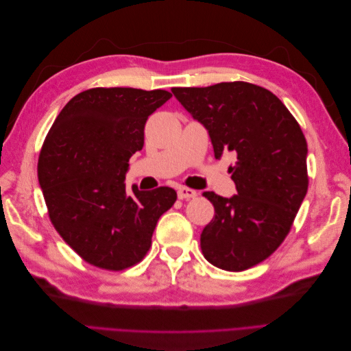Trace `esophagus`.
<instances>
[{
  "instance_id": "1",
  "label": "esophagus",
  "mask_w": 351,
  "mask_h": 351,
  "mask_svg": "<svg viewBox=\"0 0 351 351\" xmlns=\"http://www.w3.org/2000/svg\"><path fill=\"white\" fill-rule=\"evenodd\" d=\"M196 190L192 189H187V187H178L177 189V196L178 199H193L196 197Z\"/></svg>"
}]
</instances>
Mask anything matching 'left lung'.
Segmentation results:
<instances>
[{
  "instance_id": "obj_1",
  "label": "left lung",
  "mask_w": 351,
  "mask_h": 351,
  "mask_svg": "<svg viewBox=\"0 0 351 351\" xmlns=\"http://www.w3.org/2000/svg\"><path fill=\"white\" fill-rule=\"evenodd\" d=\"M184 110L205 127L215 158L230 167L237 195L204 196L215 215L200 234L214 267L239 272L272 254L289 234L307 192V143L300 125L268 89L246 82L173 88Z\"/></svg>"
}]
</instances>
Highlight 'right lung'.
Returning <instances> with one entry per match:
<instances>
[{"label": "right lung", "mask_w": 351, "mask_h": 351, "mask_svg": "<svg viewBox=\"0 0 351 351\" xmlns=\"http://www.w3.org/2000/svg\"><path fill=\"white\" fill-rule=\"evenodd\" d=\"M167 90L95 88L71 98L42 146L38 178L51 222L90 265L121 271L142 261L176 190H125L129 159Z\"/></svg>", "instance_id": "1"}]
</instances>
